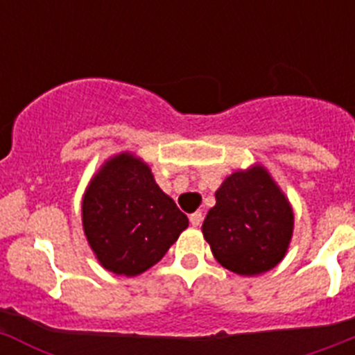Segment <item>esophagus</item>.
Segmentation results:
<instances>
[{
  "label": "esophagus",
  "instance_id": "esophagus-1",
  "mask_svg": "<svg viewBox=\"0 0 355 355\" xmlns=\"http://www.w3.org/2000/svg\"><path fill=\"white\" fill-rule=\"evenodd\" d=\"M190 222H192L193 227H199L200 224H202V213L200 211H196L190 215Z\"/></svg>",
  "mask_w": 355,
  "mask_h": 355
}]
</instances>
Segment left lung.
Returning <instances> with one entry per match:
<instances>
[{
	"label": "left lung",
	"instance_id": "8db88e82",
	"mask_svg": "<svg viewBox=\"0 0 355 355\" xmlns=\"http://www.w3.org/2000/svg\"><path fill=\"white\" fill-rule=\"evenodd\" d=\"M216 205L202 222L215 259L240 275L274 268L286 254L293 211L263 167L234 172L215 192Z\"/></svg>",
	"mask_w": 355,
	"mask_h": 355
}]
</instances>
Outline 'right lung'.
Segmentation results:
<instances>
[{
	"mask_svg": "<svg viewBox=\"0 0 355 355\" xmlns=\"http://www.w3.org/2000/svg\"><path fill=\"white\" fill-rule=\"evenodd\" d=\"M83 229L106 270L139 275L159 261L188 227V218L162 192L150 168L122 153L94 175L83 197Z\"/></svg>",
	"mask_w": 355,
	"mask_h": 355,
	"instance_id": "obj_1",
	"label": "right lung"
}]
</instances>
